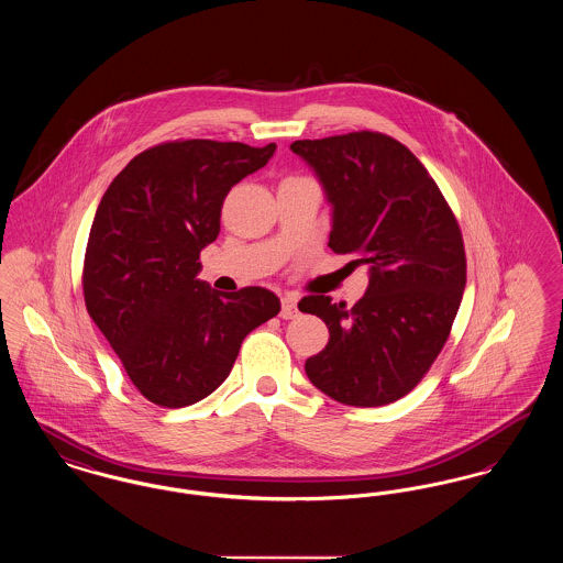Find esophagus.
<instances>
[{
  "mask_svg": "<svg viewBox=\"0 0 563 563\" xmlns=\"http://www.w3.org/2000/svg\"><path fill=\"white\" fill-rule=\"evenodd\" d=\"M283 308H280V317L283 319H295L297 317V295L285 294L280 297Z\"/></svg>",
  "mask_w": 563,
  "mask_h": 563,
  "instance_id": "esophagus-1",
  "label": "esophagus"
}]
</instances>
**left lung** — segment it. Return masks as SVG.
Wrapping results in <instances>:
<instances>
[{
    "label": "left lung",
    "instance_id": "obj_1",
    "mask_svg": "<svg viewBox=\"0 0 563 563\" xmlns=\"http://www.w3.org/2000/svg\"><path fill=\"white\" fill-rule=\"evenodd\" d=\"M331 205L329 246L367 266L365 295L349 308L308 295L299 310L329 327L306 361L333 401L379 407L405 397L443 349L466 287L462 234L443 194L405 145L386 134L295 141Z\"/></svg>",
    "mask_w": 563,
    "mask_h": 563
}]
</instances>
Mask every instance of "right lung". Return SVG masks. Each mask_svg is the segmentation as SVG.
I'll return each mask as SVG.
<instances>
[{"label":"right lung","mask_w":563,"mask_h":563,"mask_svg":"<svg viewBox=\"0 0 563 563\" xmlns=\"http://www.w3.org/2000/svg\"><path fill=\"white\" fill-rule=\"evenodd\" d=\"M274 152V143H164L103 194L84 257L86 310L147 401H202L232 372L242 340L278 314L264 287L221 294L198 278L228 191Z\"/></svg>","instance_id":"add662e5"}]
</instances>
